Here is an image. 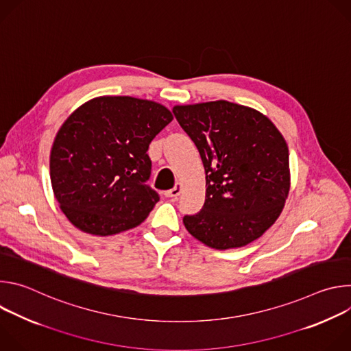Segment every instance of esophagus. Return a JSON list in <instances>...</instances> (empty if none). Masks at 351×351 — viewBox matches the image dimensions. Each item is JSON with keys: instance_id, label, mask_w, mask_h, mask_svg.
I'll use <instances>...</instances> for the list:
<instances>
[{"instance_id": "34e87169", "label": "esophagus", "mask_w": 351, "mask_h": 351, "mask_svg": "<svg viewBox=\"0 0 351 351\" xmlns=\"http://www.w3.org/2000/svg\"><path fill=\"white\" fill-rule=\"evenodd\" d=\"M180 193H182V184H180V183H176L173 189H171V190H168V191L165 193V195H167V197H172V198H178V197L180 195Z\"/></svg>"}]
</instances>
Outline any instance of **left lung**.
<instances>
[{
  "mask_svg": "<svg viewBox=\"0 0 351 351\" xmlns=\"http://www.w3.org/2000/svg\"><path fill=\"white\" fill-rule=\"evenodd\" d=\"M172 112L206 169V203L183 217L189 233L217 250L261 237L280 215L290 189L283 136L258 111L225 99L176 106Z\"/></svg>",
  "mask_w": 351,
  "mask_h": 351,
  "instance_id": "left-lung-1",
  "label": "left lung"
}]
</instances>
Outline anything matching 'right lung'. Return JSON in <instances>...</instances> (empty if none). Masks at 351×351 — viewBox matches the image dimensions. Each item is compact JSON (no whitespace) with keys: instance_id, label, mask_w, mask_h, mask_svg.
Listing matches in <instances>:
<instances>
[{"instance_id":"right-lung-1","label":"right lung","mask_w":351,"mask_h":351,"mask_svg":"<svg viewBox=\"0 0 351 351\" xmlns=\"http://www.w3.org/2000/svg\"><path fill=\"white\" fill-rule=\"evenodd\" d=\"M173 119L164 106L98 97L61 126L49 156L57 202L80 230L110 236L140 225L160 202L147 184L152 140Z\"/></svg>"}]
</instances>
